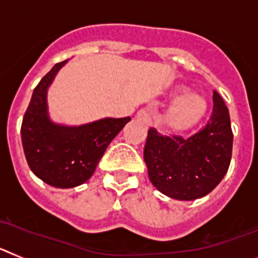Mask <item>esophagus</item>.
I'll return each mask as SVG.
<instances>
[{"instance_id":"obj_1","label":"esophagus","mask_w":258,"mask_h":258,"mask_svg":"<svg viewBox=\"0 0 258 258\" xmlns=\"http://www.w3.org/2000/svg\"><path fill=\"white\" fill-rule=\"evenodd\" d=\"M136 118L139 120L144 122L145 124H151L152 123V111L148 110V109H142L136 113Z\"/></svg>"}]
</instances>
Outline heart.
<instances>
[{
	"mask_svg": "<svg viewBox=\"0 0 258 258\" xmlns=\"http://www.w3.org/2000/svg\"><path fill=\"white\" fill-rule=\"evenodd\" d=\"M207 100L196 93H187L172 105L167 114V122L175 130H187L195 126L205 115Z\"/></svg>",
	"mask_w": 258,
	"mask_h": 258,
	"instance_id": "b5f03b06",
	"label": "heart"
}]
</instances>
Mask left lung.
<instances>
[{
  "mask_svg": "<svg viewBox=\"0 0 258 258\" xmlns=\"http://www.w3.org/2000/svg\"><path fill=\"white\" fill-rule=\"evenodd\" d=\"M230 114L218 92L213 111L200 131L183 138L149 128L144 161L152 184L175 200H196L212 192L227 172L232 154Z\"/></svg>",
  "mask_w": 258,
  "mask_h": 258,
  "instance_id": "obj_1",
  "label": "left lung"
}]
</instances>
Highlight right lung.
Returning <instances> with one entry per match:
<instances>
[{
    "label": "right lung",
    "mask_w": 258,
    "mask_h": 258,
    "mask_svg": "<svg viewBox=\"0 0 258 258\" xmlns=\"http://www.w3.org/2000/svg\"><path fill=\"white\" fill-rule=\"evenodd\" d=\"M67 61L53 66L33 89L22 122V144L30 169L42 182L73 188L95 172L107 145L131 120L104 118L83 126H62L49 119L46 91Z\"/></svg>",
    "instance_id": "1"
}]
</instances>
